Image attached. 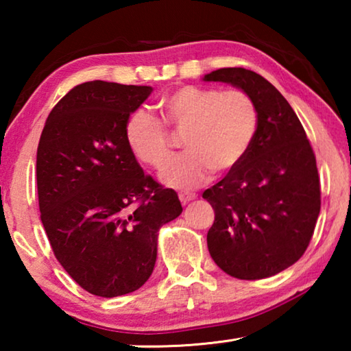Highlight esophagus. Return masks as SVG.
Returning a JSON list of instances; mask_svg holds the SVG:
<instances>
[{"instance_id": "obj_1", "label": "esophagus", "mask_w": 351, "mask_h": 351, "mask_svg": "<svg viewBox=\"0 0 351 351\" xmlns=\"http://www.w3.org/2000/svg\"><path fill=\"white\" fill-rule=\"evenodd\" d=\"M178 197H180L182 204H187V203H190V201H193L195 198H197V195L189 193V192H181L180 195H178Z\"/></svg>"}]
</instances>
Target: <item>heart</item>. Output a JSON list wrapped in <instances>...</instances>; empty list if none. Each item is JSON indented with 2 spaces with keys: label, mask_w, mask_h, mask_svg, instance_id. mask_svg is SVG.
Masks as SVG:
<instances>
[{
  "label": "heart",
  "mask_w": 351,
  "mask_h": 351,
  "mask_svg": "<svg viewBox=\"0 0 351 351\" xmlns=\"http://www.w3.org/2000/svg\"><path fill=\"white\" fill-rule=\"evenodd\" d=\"M166 127L184 133L186 153L169 159L161 180L176 189H195L210 180L213 170L224 173L245 158L257 133L258 112L252 97L241 90L182 86L161 100ZM134 156L159 169L171 152L169 132L145 110L134 111L125 125Z\"/></svg>",
  "instance_id": "heart-1"
}]
</instances>
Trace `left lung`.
I'll return each mask as SVG.
<instances>
[{
	"label": "left lung",
	"instance_id": "obj_1",
	"mask_svg": "<svg viewBox=\"0 0 351 351\" xmlns=\"http://www.w3.org/2000/svg\"><path fill=\"white\" fill-rule=\"evenodd\" d=\"M204 82L230 83L252 97L257 133L245 158L204 190L215 210L210 257L226 274L258 280L289 268L306 251L320 212L316 156L288 100L245 68H221Z\"/></svg>",
	"mask_w": 351,
	"mask_h": 351
}]
</instances>
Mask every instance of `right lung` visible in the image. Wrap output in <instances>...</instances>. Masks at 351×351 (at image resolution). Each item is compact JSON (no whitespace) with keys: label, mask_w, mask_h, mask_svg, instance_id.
<instances>
[{"label":"right lung","mask_w":351,"mask_h":351,"mask_svg":"<svg viewBox=\"0 0 351 351\" xmlns=\"http://www.w3.org/2000/svg\"><path fill=\"white\" fill-rule=\"evenodd\" d=\"M152 86L102 80L74 86L47 116L37 148L41 223L58 263L94 295L139 289L158 230L181 215L173 189L145 175L125 138Z\"/></svg>","instance_id":"obj_1"}]
</instances>
